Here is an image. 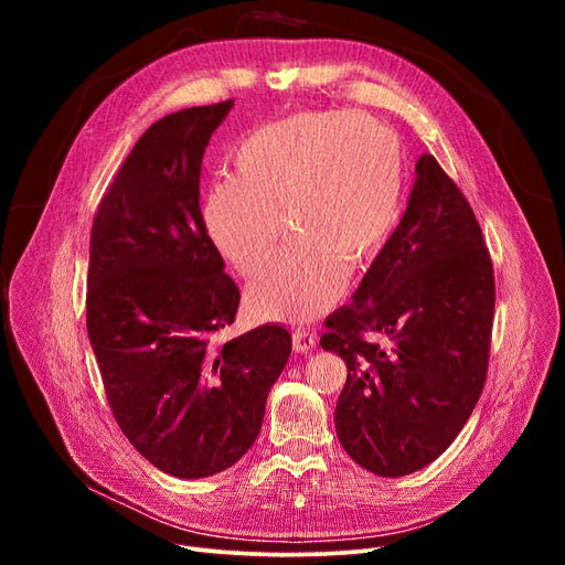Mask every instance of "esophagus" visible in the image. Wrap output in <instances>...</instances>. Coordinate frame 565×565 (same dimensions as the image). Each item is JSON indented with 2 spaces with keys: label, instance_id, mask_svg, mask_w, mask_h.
Wrapping results in <instances>:
<instances>
[{
  "label": "esophagus",
  "instance_id": "obj_1",
  "mask_svg": "<svg viewBox=\"0 0 565 565\" xmlns=\"http://www.w3.org/2000/svg\"><path fill=\"white\" fill-rule=\"evenodd\" d=\"M316 348V334L307 330H295L292 332V350L295 352H309Z\"/></svg>",
  "mask_w": 565,
  "mask_h": 565
}]
</instances>
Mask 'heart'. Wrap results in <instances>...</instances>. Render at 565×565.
<instances>
[{"mask_svg":"<svg viewBox=\"0 0 565 565\" xmlns=\"http://www.w3.org/2000/svg\"><path fill=\"white\" fill-rule=\"evenodd\" d=\"M203 199L215 247L247 277L258 275L281 233L290 237L254 284L258 311L305 320L341 290V265L358 270L387 243L403 194L396 132L366 114L302 111L243 139ZM280 214L277 216L276 213Z\"/></svg>","mask_w":565,"mask_h":565,"instance_id":"1","label":"heart"}]
</instances>
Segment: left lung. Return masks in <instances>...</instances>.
I'll list each match as a JSON object with an SVG mask.
<instances>
[{"label":"left lung","mask_w":565,"mask_h":565,"mask_svg":"<svg viewBox=\"0 0 565 565\" xmlns=\"http://www.w3.org/2000/svg\"><path fill=\"white\" fill-rule=\"evenodd\" d=\"M494 275L467 199L430 153L401 224L352 302L328 316L322 350L348 377L334 426L377 477H407L451 447L483 392Z\"/></svg>","instance_id":"1"}]
</instances>
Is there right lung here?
<instances>
[{
	"label": "right lung",
	"mask_w": 565,
	"mask_h": 565,
	"mask_svg": "<svg viewBox=\"0 0 565 565\" xmlns=\"http://www.w3.org/2000/svg\"><path fill=\"white\" fill-rule=\"evenodd\" d=\"M233 100L167 114L103 196L92 228L86 330L114 419L175 479H205L256 441L290 334L265 322L224 339L241 290L205 231V146Z\"/></svg>",
	"instance_id": "obj_1"
}]
</instances>
